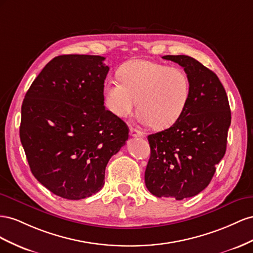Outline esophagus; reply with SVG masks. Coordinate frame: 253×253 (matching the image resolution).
<instances>
[{"label":"esophagus","mask_w":253,"mask_h":253,"mask_svg":"<svg viewBox=\"0 0 253 253\" xmlns=\"http://www.w3.org/2000/svg\"><path fill=\"white\" fill-rule=\"evenodd\" d=\"M129 134H130V136H132V138H140V136L143 135V133L140 130H138V129H135V128H132V127L130 128Z\"/></svg>","instance_id":"1"}]
</instances>
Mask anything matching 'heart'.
Masks as SVG:
<instances>
[{
	"mask_svg": "<svg viewBox=\"0 0 253 253\" xmlns=\"http://www.w3.org/2000/svg\"><path fill=\"white\" fill-rule=\"evenodd\" d=\"M118 79L104 86L106 107L118 117L130 113L135 106L144 124L161 129L180 118L191 94L186 72L145 59H132L120 68Z\"/></svg>",
	"mask_w": 253,
	"mask_h": 253,
	"instance_id": "obj_1",
	"label": "heart"
}]
</instances>
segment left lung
Listing matches in <instances>:
<instances>
[{"label": "left lung", "instance_id": "1", "mask_svg": "<svg viewBox=\"0 0 253 253\" xmlns=\"http://www.w3.org/2000/svg\"><path fill=\"white\" fill-rule=\"evenodd\" d=\"M162 58L184 69L191 94L172 126L147 136L150 158L145 184L157 197L182 200L199 194L212 180L226 153L231 111L225 88L213 71L190 56Z\"/></svg>", "mask_w": 253, "mask_h": 253}]
</instances>
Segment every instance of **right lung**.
Instances as JSON below:
<instances>
[{"label":"right lung","mask_w":253,"mask_h":253,"mask_svg":"<svg viewBox=\"0 0 253 253\" xmlns=\"http://www.w3.org/2000/svg\"><path fill=\"white\" fill-rule=\"evenodd\" d=\"M105 57L61 55L26 92L20 140L35 178L55 195L78 200L105 183L110 158L128 140L126 123L104 106Z\"/></svg>","instance_id":"obj_1"}]
</instances>
